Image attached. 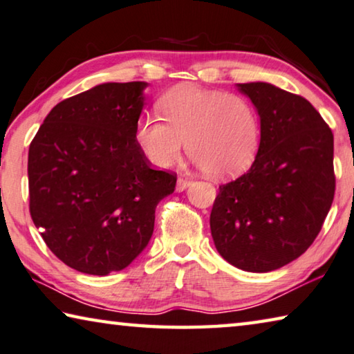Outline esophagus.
Instances as JSON below:
<instances>
[{"mask_svg": "<svg viewBox=\"0 0 354 354\" xmlns=\"http://www.w3.org/2000/svg\"><path fill=\"white\" fill-rule=\"evenodd\" d=\"M191 185V180H188V178H183V177H180L177 180V187H176V189L178 191V193H182V191H185L187 189L188 187Z\"/></svg>", "mask_w": 354, "mask_h": 354, "instance_id": "obj_1", "label": "esophagus"}]
</instances>
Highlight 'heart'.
<instances>
[{"mask_svg": "<svg viewBox=\"0 0 354 354\" xmlns=\"http://www.w3.org/2000/svg\"><path fill=\"white\" fill-rule=\"evenodd\" d=\"M160 118L147 115L136 129V141L153 166L167 167L187 152L210 177L227 178L246 171L260 144L257 109L246 97L178 86L160 100Z\"/></svg>", "mask_w": 354, "mask_h": 354, "instance_id": "obj_1", "label": "heart"}]
</instances>
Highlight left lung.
I'll list each match as a JSON object with an SVG mask.
<instances>
[{"label":"left lung","instance_id":"1","mask_svg":"<svg viewBox=\"0 0 354 354\" xmlns=\"http://www.w3.org/2000/svg\"><path fill=\"white\" fill-rule=\"evenodd\" d=\"M236 88L260 118L246 174L219 187L210 215L218 252L236 268L268 273L306 252L331 208L334 136L306 98L270 83Z\"/></svg>","mask_w":354,"mask_h":354}]
</instances>
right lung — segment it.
<instances>
[{
  "label": "right lung",
  "instance_id": "1",
  "mask_svg": "<svg viewBox=\"0 0 354 354\" xmlns=\"http://www.w3.org/2000/svg\"><path fill=\"white\" fill-rule=\"evenodd\" d=\"M147 83H103L51 109L28 153L30 212L55 256L106 276L149 245L155 208L177 177L155 171L136 141Z\"/></svg>",
  "mask_w": 354,
  "mask_h": 354
}]
</instances>
